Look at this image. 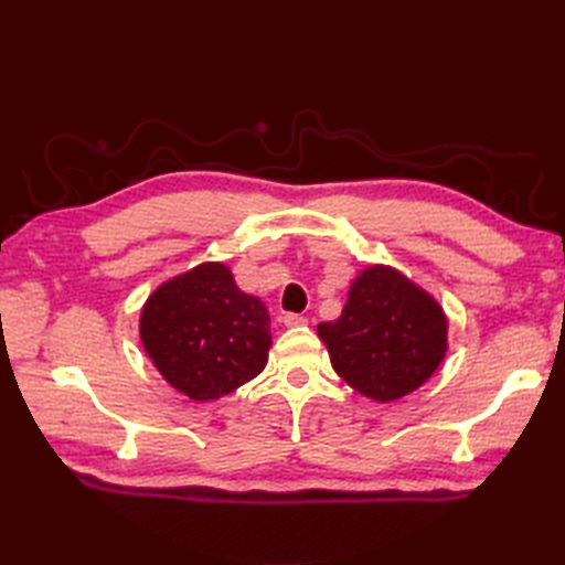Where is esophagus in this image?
Wrapping results in <instances>:
<instances>
[{"label":"esophagus","mask_w":565,"mask_h":565,"mask_svg":"<svg viewBox=\"0 0 565 565\" xmlns=\"http://www.w3.org/2000/svg\"><path fill=\"white\" fill-rule=\"evenodd\" d=\"M282 322L287 324V328H301V324H306L309 320H306V318L299 316V313H285V316H282Z\"/></svg>","instance_id":"1"}]
</instances>
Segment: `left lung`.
Masks as SVG:
<instances>
[{"instance_id":"1","label":"left lung","mask_w":565,"mask_h":565,"mask_svg":"<svg viewBox=\"0 0 565 565\" xmlns=\"http://www.w3.org/2000/svg\"><path fill=\"white\" fill-rule=\"evenodd\" d=\"M334 372L363 396L388 403L431 377L448 351V320L434 297L398 270L370 266L344 311L318 324Z\"/></svg>"}]
</instances>
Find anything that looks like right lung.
Wrapping results in <instances>:
<instances>
[{
	"label": "right lung",
	"instance_id": "obj_1",
	"mask_svg": "<svg viewBox=\"0 0 565 565\" xmlns=\"http://www.w3.org/2000/svg\"><path fill=\"white\" fill-rule=\"evenodd\" d=\"M270 318L224 264H200L152 292L141 341L162 377L193 401H214L266 367Z\"/></svg>",
	"mask_w": 565,
	"mask_h": 565
}]
</instances>
